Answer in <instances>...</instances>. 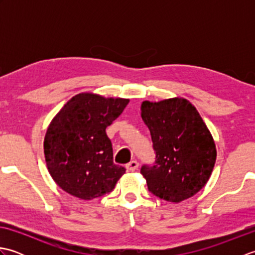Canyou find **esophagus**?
I'll return each mask as SVG.
<instances>
[{"instance_id":"1","label":"esophagus","mask_w":255,"mask_h":255,"mask_svg":"<svg viewBox=\"0 0 255 255\" xmlns=\"http://www.w3.org/2000/svg\"><path fill=\"white\" fill-rule=\"evenodd\" d=\"M138 166H139V163L137 161H134V160H132V161H130L129 162L128 164H126V169L128 170V171H134V170H137L138 169Z\"/></svg>"}]
</instances>
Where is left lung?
Listing matches in <instances>:
<instances>
[{
    "instance_id": "obj_1",
    "label": "left lung",
    "mask_w": 255,
    "mask_h": 255,
    "mask_svg": "<svg viewBox=\"0 0 255 255\" xmlns=\"http://www.w3.org/2000/svg\"><path fill=\"white\" fill-rule=\"evenodd\" d=\"M141 117L155 153L153 164H143L148 189L166 202L194 196L209 180L216 162V145L197 110L185 99L144 101Z\"/></svg>"
}]
</instances>
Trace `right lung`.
Instances as JSON below:
<instances>
[{
	"label": "right lung",
	"mask_w": 255,
	"mask_h": 255,
	"mask_svg": "<svg viewBox=\"0 0 255 255\" xmlns=\"http://www.w3.org/2000/svg\"><path fill=\"white\" fill-rule=\"evenodd\" d=\"M128 103L127 99L81 93L52 119L44 152L48 171L64 192L88 200L113 191L126 169L114 163L106 128Z\"/></svg>",
	"instance_id": "1"
}]
</instances>
